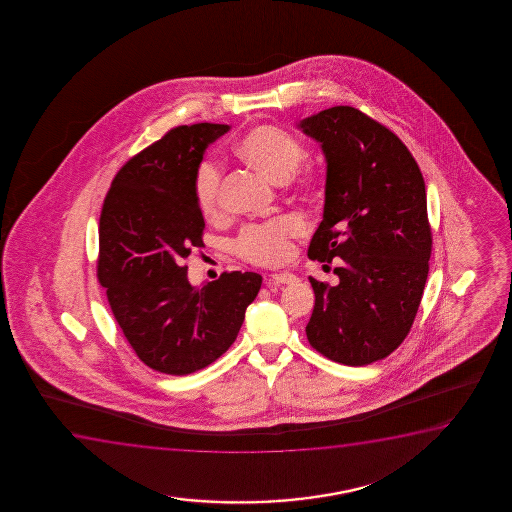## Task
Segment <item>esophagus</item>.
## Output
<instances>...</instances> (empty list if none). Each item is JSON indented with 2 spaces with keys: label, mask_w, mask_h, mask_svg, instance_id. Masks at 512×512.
Instances as JSON below:
<instances>
[{
  "label": "esophagus",
  "mask_w": 512,
  "mask_h": 512,
  "mask_svg": "<svg viewBox=\"0 0 512 512\" xmlns=\"http://www.w3.org/2000/svg\"><path fill=\"white\" fill-rule=\"evenodd\" d=\"M294 283H297V276H294V274H273L269 278V285H294Z\"/></svg>",
  "instance_id": "1"
}]
</instances>
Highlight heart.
Instances as JSON below:
<instances>
[{
  "label": "heart",
  "instance_id": "1",
  "mask_svg": "<svg viewBox=\"0 0 512 512\" xmlns=\"http://www.w3.org/2000/svg\"><path fill=\"white\" fill-rule=\"evenodd\" d=\"M234 152L248 166L273 182L283 183L294 194L313 197L322 189V171L313 164L299 166L304 157L301 141L281 127L273 124L253 127L236 143ZM194 194L204 217L210 220L222 217V168L217 162L203 161L197 166ZM301 231L297 218L281 215L260 224L246 225L234 241V250L253 266H281L292 253V239Z\"/></svg>",
  "mask_w": 512,
  "mask_h": 512
}]
</instances>
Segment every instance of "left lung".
Here are the masks:
<instances>
[{
  "mask_svg": "<svg viewBox=\"0 0 512 512\" xmlns=\"http://www.w3.org/2000/svg\"><path fill=\"white\" fill-rule=\"evenodd\" d=\"M301 127L327 157L325 211L308 257L343 260L336 287L309 278L306 336L329 360L372 364L399 348L420 308L432 255L425 180L404 141L353 106H332Z\"/></svg>",
  "mask_w": 512,
  "mask_h": 512,
  "instance_id": "left-lung-1",
  "label": "left lung"
}]
</instances>
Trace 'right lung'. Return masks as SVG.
<instances>
[{"label":"right lung","instance_id":"right-lung-1","mask_svg":"<svg viewBox=\"0 0 512 512\" xmlns=\"http://www.w3.org/2000/svg\"><path fill=\"white\" fill-rule=\"evenodd\" d=\"M227 124L169 129L117 171L99 217L96 276L134 353L171 376L201 371L236 341L262 276L225 273L192 287L183 264L203 248L197 166Z\"/></svg>","mask_w":512,"mask_h":512}]
</instances>
